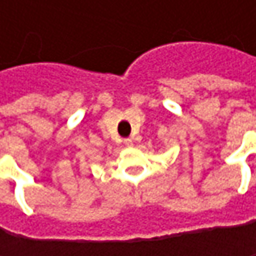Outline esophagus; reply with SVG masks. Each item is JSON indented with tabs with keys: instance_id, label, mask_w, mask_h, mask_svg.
<instances>
[{
	"instance_id": "34e87169",
	"label": "esophagus",
	"mask_w": 256,
	"mask_h": 256,
	"mask_svg": "<svg viewBox=\"0 0 256 256\" xmlns=\"http://www.w3.org/2000/svg\"><path fill=\"white\" fill-rule=\"evenodd\" d=\"M124 144H126V145H128V146H130V145H133V140H132V139H124Z\"/></svg>"
}]
</instances>
